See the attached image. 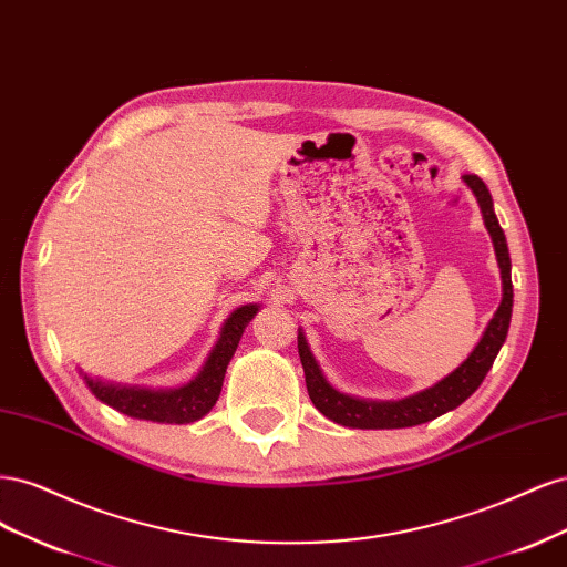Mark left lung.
Instances as JSON below:
<instances>
[{"instance_id":"left-lung-1","label":"left lung","mask_w":567,"mask_h":567,"mask_svg":"<svg viewBox=\"0 0 567 567\" xmlns=\"http://www.w3.org/2000/svg\"><path fill=\"white\" fill-rule=\"evenodd\" d=\"M463 182H466L471 192L475 194L480 213H483V219H485V227L492 236L496 262H499V269H502V288H504L502 305L496 307V312L487 323L483 338H480V342L468 354L466 362H463L458 369H454L450 375H444V379L433 388L411 394V398H404L398 402H369V400L350 398L346 392H338L329 381H326V375L321 373L317 359L310 346H307L305 333L300 329L298 352L305 369L307 392H310L312 404L333 423L346 425V427H362V431H383V427H411L425 421H433L442 414H447V411L456 409L461 402H466L480 388V383L485 381V375L492 369L496 354H499L508 333L511 312H513L508 246H506L504 229L499 227V219L494 215L492 196L485 182L477 175H463Z\"/></svg>"}]
</instances>
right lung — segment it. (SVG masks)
<instances>
[{
    "instance_id": "add662e5",
    "label": "right lung",
    "mask_w": 567,
    "mask_h": 567,
    "mask_svg": "<svg viewBox=\"0 0 567 567\" xmlns=\"http://www.w3.org/2000/svg\"><path fill=\"white\" fill-rule=\"evenodd\" d=\"M257 310H260L257 305H244L229 315L225 326H221L213 352L205 359L200 373L182 388L148 390L113 385L90 379L87 373H82V379L96 400L113 406L120 414L156 423H194L215 406L221 392V383H225L227 367L238 348V340H241L246 326L257 315Z\"/></svg>"
}]
</instances>
